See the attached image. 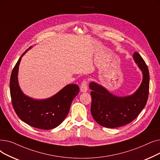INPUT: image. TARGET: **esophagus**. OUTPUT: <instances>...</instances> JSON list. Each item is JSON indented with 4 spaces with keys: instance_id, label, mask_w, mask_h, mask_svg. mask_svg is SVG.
<instances>
[{
    "instance_id": "34e87169",
    "label": "esophagus",
    "mask_w": 160,
    "mask_h": 160,
    "mask_svg": "<svg viewBox=\"0 0 160 160\" xmlns=\"http://www.w3.org/2000/svg\"><path fill=\"white\" fill-rule=\"evenodd\" d=\"M87 81L86 80H83L81 82L80 90L82 92H86L88 90V85H87Z\"/></svg>"
}]
</instances>
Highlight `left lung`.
<instances>
[{"mask_svg":"<svg viewBox=\"0 0 160 160\" xmlns=\"http://www.w3.org/2000/svg\"><path fill=\"white\" fill-rule=\"evenodd\" d=\"M133 58L142 72L141 85L132 95L117 96L96 82L89 85L92 97L90 111L92 117L102 126L115 128L130 123L145 107L149 92L150 75L148 67L138 52Z\"/></svg>","mask_w":160,"mask_h":160,"instance_id":"obj_1","label":"left lung"}]
</instances>
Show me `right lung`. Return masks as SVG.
Masks as SVG:
<instances>
[{
	"mask_svg": "<svg viewBox=\"0 0 160 160\" xmlns=\"http://www.w3.org/2000/svg\"><path fill=\"white\" fill-rule=\"evenodd\" d=\"M31 48L22 55L12 70L10 82L12 102L15 112L24 122L41 130H51L61 124L68 115L79 87L76 84L68 85L54 96L43 100L25 95L19 85V66L22 56Z\"/></svg>",
	"mask_w": 160,
	"mask_h": 160,
	"instance_id": "obj_1",
	"label": "right lung"
}]
</instances>
